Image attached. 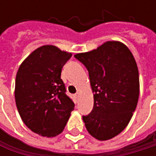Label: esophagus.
<instances>
[{
    "label": "esophagus",
    "instance_id": "obj_1",
    "mask_svg": "<svg viewBox=\"0 0 156 156\" xmlns=\"http://www.w3.org/2000/svg\"><path fill=\"white\" fill-rule=\"evenodd\" d=\"M75 100H76V103H78V94H76V95H75Z\"/></svg>",
    "mask_w": 156,
    "mask_h": 156
}]
</instances>
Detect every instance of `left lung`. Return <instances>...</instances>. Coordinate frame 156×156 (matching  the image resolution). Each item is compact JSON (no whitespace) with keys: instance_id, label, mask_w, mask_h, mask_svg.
I'll return each mask as SVG.
<instances>
[{"instance_id":"obj_1","label":"left lung","mask_w":156,"mask_h":156,"mask_svg":"<svg viewBox=\"0 0 156 156\" xmlns=\"http://www.w3.org/2000/svg\"><path fill=\"white\" fill-rule=\"evenodd\" d=\"M75 58L88 70L94 107L83 116L87 132L105 141L119 135L130 122L139 98V73L136 59L124 43L107 41Z\"/></svg>"}]
</instances>
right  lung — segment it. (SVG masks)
Segmentation results:
<instances>
[{"label": "right lung", "mask_w": 156, "mask_h": 156, "mask_svg": "<svg viewBox=\"0 0 156 156\" xmlns=\"http://www.w3.org/2000/svg\"><path fill=\"white\" fill-rule=\"evenodd\" d=\"M72 54L44 45L20 64L15 79V102L23 123L32 132L54 137L64 130L74 110L66 95L61 70Z\"/></svg>", "instance_id": "right-lung-1"}]
</instances>
